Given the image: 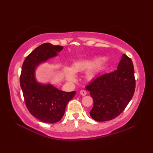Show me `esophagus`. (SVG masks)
Segmentation results:
<instances>
[{
	"instance_id": "obj_1",
	"label": "esophagus",
	"mask_w": 153,
	"mask_h": 153,
	"mask_svg": "<svg viewBox=\"0 0 153 153\" xmlns=\"http://www.w3.org/2000/svg\"><path fill=\"white\" fill-rule=\"evenodd\" d=\"M79 93H80V95H82V96H85V95H87V91H86L85 90L82 89V90H81V91H80Z\"/></svg>"
}]
</instances>
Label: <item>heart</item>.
<instances>
[{
    "mask_svg": "<svg viewBox=\"0 0 153 153\" xmlns=\"http://www.w3.org/2000/svg\"><path fill=\"white\" fill-rule=\"evenodd\" d=\"M106 62L101 58L98 60H82L74 62L71 68H66L64 69V76L66 80L74 82L76 80V76L75 73L81 72L88 70L86 73V77L88 79L95 78L100 70L105 66Z\"/></svg>",
    "mask_w": 153,
    "mask_h": 153,
    "instance_id": "1",
    "label": "heart"
}]
</instances>
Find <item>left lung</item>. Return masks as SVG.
Segmentation results:
<instances>
[{
  "label": "left lung",
  "mask_w": 153,
  "mask_h": 153,
  "mask_svg": "<svg viewBox=\"0 0 153 153\" xmlns=\"http://www.w3.org/2000/svg\"><path fill=\"white\" fill-rule=\"evenodd\" d=\"M117 68L96 77L85 87L94 102L90 116L97 122L116 118L134 96L135 79L131 59L123 54Z\"/></svg>",
  "instance_id": "left-lung-1"
}]
</instances>
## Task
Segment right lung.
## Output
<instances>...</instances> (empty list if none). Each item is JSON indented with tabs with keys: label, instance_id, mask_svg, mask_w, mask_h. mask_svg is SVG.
<instances>
[{
	"label": "right lung",
	"instance_id": "1",
	"mask_svg": "<svg viewBox=\"0 0 153 153\" xmlns=\"http://www.w3.org/2000/svg\"><path fill=\"white\" fill-rule=\"evenodd\" d=\"M63 47L44 43L28 55L22 65L20 86L25 105L32 116L41 122L54 123L62 118L68 102L76 91L65 92L51 84L43 85L35 80V70L42 62L56 56Z\"/></svg>",
	"mask_w": 153,
	"mask_h": 153
}]
</instances>
